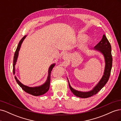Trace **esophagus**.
Instances as JSON below:
<instances>
[{
  "mask_svg": "<svg viewBox=\"0 0 121 121\" xmlns=\"http://www.w3.org/2000/svg\"><path fill=\"white\" fill-rule=\"evenodd\" d=\"M62 58L65 60V61H68L69 59V54H67V53H65L63 56V57H62Z\"/></svg>",
  "mask_w": 121,
  "mask_h": 121,
  "instance_id": "obj_1",
  "label": "esophagus"
}]
</instances>
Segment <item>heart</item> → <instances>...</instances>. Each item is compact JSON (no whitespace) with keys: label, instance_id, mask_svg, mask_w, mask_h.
Wrapping results in <instances>:
<instances>
[{"label":"heart","instance_id":"obj_1","mask_svg":"<svg viewBox=\"0 0 121 121\" xmlns=\"http://www.w3.org/2000/svg\"><path fill=\"white\" fill-rule=\"evenodd\" d=\"M78 38L80 40H83L85 38V36L84 35H79L78 36Z\"/></svg>","mask_w":121,"mask_h":121}]
</instances>
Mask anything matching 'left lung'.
<instances>
[{"mask_svg":"<svg viewBox=\"0 0 121 121\" xmlns=\"http://www.w3.org/2000/svg\"><path fill=\"white\" fill-rule=\"evenodd\" d=\"M92 50L96 51V52H100L103 55L105 62V67L104 74L99 81L96 84V85L92 89L88 91H81L77 90L73 88L71 86L67 77L69 88H70L72 93L75 96L80 98H88L96 94L108 82L111 74L112 62L111 52L112 48L110 43L109 42L108 40L104 35L101 41L94 47V48L92 49Z\"/></svg>","mask_w":121,"mask_h":121,"instance_id":"obj_1","label":"left lung"}]
</instances>
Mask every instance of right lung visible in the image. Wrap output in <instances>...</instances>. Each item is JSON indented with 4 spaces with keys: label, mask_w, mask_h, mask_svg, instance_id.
Returning a JSON list of instances; mask_svg holds the SVG:
<instances>
[{
    "label": "right lung",
    "mask_w": 121,
    "mask_h": 121,
    "mask_svg": "<svg viewBox=\"0 0 121 121\" xmlns=\"http://www.w3.org/2000/svg\"><path fill=\"white\" fill-rule=\"evenodd\" d=\"M26 37H27V35H25L23 37V38L20 40V41L19 42V44H18V45L17 46L16 52L14 54L13 60V73L14 75H15V73H16L15 65H16L17 61V60L18 56H19V53L21 48V45L22 44L24 39ZM55 65H56V63H53L50 65V67L48 68V76H47L46 81L41 85L35 86V87H29L26 85H25L23 83H22L19 80L17 79L16 76H14V78H15L17 83L18 84V85H19L22 88V89L25 91L26 92L36 96L42 95H43L44 94L46 93L49 89L51 72H52V70L53 68L54 67Z\"/></svg>",
    "instance_id": "add662e5"
}]
</instances>
